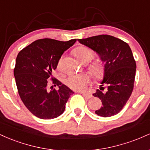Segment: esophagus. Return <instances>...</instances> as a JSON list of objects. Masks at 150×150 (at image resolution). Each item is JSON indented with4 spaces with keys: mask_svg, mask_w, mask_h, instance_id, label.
<instances>
[{
    "mask_svg": "<svg viewBox=\"0 0 150 150\" xmlns=\"http://www.w3.org/2000/svg\"><path fill=\"white\" fill-rule=\"evenodd\" d=\"M80 94L83 96L84 97L86 98V99H90L91 97H92L90 94H88V93H85V92H80Z\"/></svg>",
    "mask_w": 150,
    "mask_h": 150,
    "instance_id": "34e87169",
    "label": "esophagus"
}]
</instances>
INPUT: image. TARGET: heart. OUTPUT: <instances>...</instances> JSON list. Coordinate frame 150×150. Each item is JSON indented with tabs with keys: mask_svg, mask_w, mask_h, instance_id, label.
Returning <instances> with one entry per match:
<instances>
[{
	"mask_svg": "<svg viewBox=\"0 0 150 150\" xmlns=\"http://www.w3.org/2000/svg\"><path fill=\"white\" fill-rule=\"evenodd\" d=\"M74 55L81 63L85 61H91L94 57V51L86 46H78L73 51ZM60 63V62H59ZM90 73L96 79H101L105 74L104 66L99 62L94 63L91 65ZM90 80L86 75H70L65 80V85L70 89L76 91L83 90L89 85Z\"/></svg>",
	"mask_w": 150,
	"mask_h": 150,
	"instance_id": "obj_1",
	"label": "heart"
}]
</instances>
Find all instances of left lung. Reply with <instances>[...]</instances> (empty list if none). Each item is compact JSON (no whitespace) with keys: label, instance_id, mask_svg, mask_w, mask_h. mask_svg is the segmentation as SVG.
I'll return each instance as SVG.
<instances>
[{"label":"left lung","instance_id":"8db88e82","mask_svg":"<svg viewBox=\"0 0 150 150\" xmlns=\"http://www.w3.org/2000/svg\"><path fill=\"white\" fill-rule=\"evenodd\" d=\"M77 41L96 51L104 63L105 74L100 89L93 94L101 99L102 106L95 113L102 117L117 114L126 104L134 87L136 63L130 46L107 34Z\"/></svg>","mask_w":150,"mask_h":150}]
</instances>
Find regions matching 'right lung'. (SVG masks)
I'll list each match as a JSON object with an SVG mask.
<instances>
[{"label": "right lung", "instance_id": "obj_1", "mask_svg": "<svg viewBox=\"0 0 150 150\" xmlns=\"http://www.w3.org/2000/svg\"><path fill=\"white\" fill-rule=\"evenodd\" d=\"M76 42L56 39H38L18 53L14 68L17 88L25 106L42 119H51L64 111L67 101L73 92L52 77L62 54ZM51 81L58 91L47 89Z\"/></svg>", "mask_w": 150, "mask_h": 150}]
</instances>
